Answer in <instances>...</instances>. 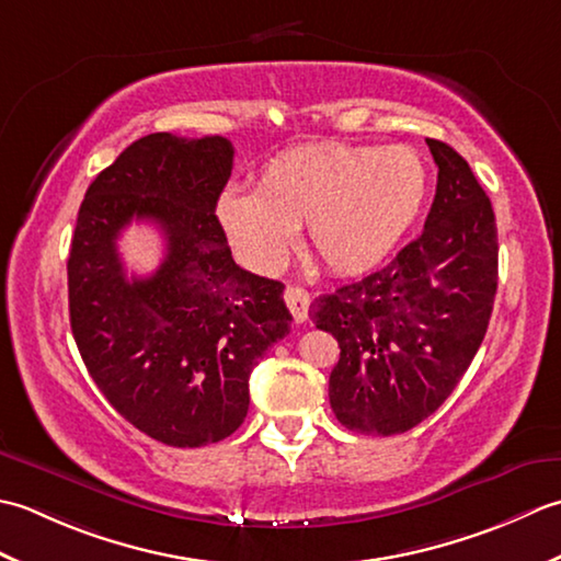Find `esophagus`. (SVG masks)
Here are the masks:
<instances>
[{"label":"esophagus","mask_w":561,"mask_h":561,"mask_svg":"<svg viewBox=\"0 0 561 561\" xmlns=\"http://www.w3.org/2000/svg\"><path fill=\"white\" fill-rule=\"evenodd\" d=\"M283 297H285V305H288V310H290L295 322L297 324L307 322V314H310V293L300 288V285H288Z\"/></svg>","instance_id":"obj_1"}]
</instances>
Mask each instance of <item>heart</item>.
Masks as SVG:
<instances>
[{
    "mask_svg": "<svg viewBox=\"0 0 561 561\" xmlns=\"http://www.w3.org/2000/svg\"><path fill=\"white\" fill-rule=\"evenodd\" d=\"M426 193L428 169L411 147L322 142L273 157L256 191H225L215 215L237 256L259 273L283 266L302 225L327 268L360 273L399 244Z\"/></svg>",
    "mask_w": 561,
    "mask_h": 561,
    "instance_id": "b5f03b06",
    "label": "heart"
}]
</instances>
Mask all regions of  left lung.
Instances as JSON below:
<instances>
[{
    "label": "left lung",
    "mask_w": 561,
    "mask_h": 561,
    "mask_svg": "<svg viewBox=\"0 0 561 561\" xmlns=\"http://www.w3.org/2000/svg\"><path fill=\"white\" fill-rule=\"evenodd\" d=\"M426 142L438 184L424 232L385 268L310 307L341 348L331 409L365 436H394L428 419L470 368L494 310V208L450 145Z\"/></svg>",
    "instance_id": "left-lung-1"
}]
</instances>
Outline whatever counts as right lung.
<instances>
[{
    "label": "right lung",
    "instance_id": "1",
    "mask_svg": "<svg viewBox=\"0 0 561 561\" xmlns=\"http://www.w3.org/2000/svg\"><path fill=\"white\" fill-rule=\"evenodd\" d=\"M227 137L152 133L91 181L77 215L67 288L89 375L147 436L201 448L242 426L249 375L290 334L285 285L239 268L215 205L232 174ZM133 219L165 234L152 277L124 276L115 242Z\"/></svg>",
    "mask_w": 561,
    "mask_h": 561
}]
</instances>
